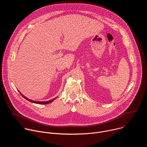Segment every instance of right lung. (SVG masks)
Here are the masks:
<instances>
[{
	"label": "right lung",
	"mask_w": 147,
	"mask_h": 147,
	"mask_svg": "<svg viewBox=\"0 0 147 147\" xmlns=\"http://www.w3.org/2000/svg\"><path fill=\"white\" fill-rule=\"evenodd\" d=\"M19 92H20V94H21V95H22L24 98H25V99H26L27 100H28V101H30V102H32V103H37V104H42V105H45V104H48V103H51V102H53L55 99V98H53V99H52V100H48V101H46V102H42V101H35V100H31V99H28V98H27V97H26L24 95H23L22 93H21L20 91H18Z\"/></svg>",
	"instance_id": "add662e5"
}]
</instances>
